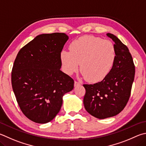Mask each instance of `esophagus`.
<instances>
[{"instance_id": "34e87169", "label": "esophagus", "mask_w": 146, "mask_h": 146, "mask_svg": "<svg viewBox=\"0 0 146 146\" xmlns=\"http://www.w3.org/2000/svg\"><path fill=\"white\" fill-rule=\"evenodd\" d=\"M81 84H82L81 82H79L77 81L75 82V87H77L78 86H79V85H81Z\"/></svg>"}]
</instances>
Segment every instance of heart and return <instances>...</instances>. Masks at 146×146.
I'll list each match as a JSON object with an SVG mask.
<instances>
[{
  "label": "heart",
  "mask_w": 146,
  "mask_h": 146,
  "mask_svg": "<svg viewBox=\"0 0 146 146\" xmlns=\"http://www.w3.org/2000/svg\"><path fill=\"white\" fill-rule=\"evenodd\" d=\"M114 44L109 40L86 36L73 41L70 51L60 54L62 69L68 75L77 71L80 63L82 76L89 82L102 80L110 72L115 60Z\"/></svg>",
  "instance_id": "obj_1"
}]
</instances>
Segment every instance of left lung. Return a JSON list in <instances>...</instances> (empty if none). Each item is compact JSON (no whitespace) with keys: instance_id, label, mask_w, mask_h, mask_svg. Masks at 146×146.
<instances>
[{"instance_id":"1","label":"left lung","mask_w":146,"mask_h":146,"mask_svg":"<svg viewBox=\"0 0 146 146\" xmlns=\"http://www.w3.org/2000/svg\"><path fill=\"white\" fill-rule=\"evenodd\" d=\"M107 36L114 43L115 60L108 75L94 84H84V105L87 112L98 119L117 115L125 107L130 96L135 77V66L131 55L117 37Z\"/></svg>"}]
</instances>
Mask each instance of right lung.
<instances>
[{
  "instance_id": "add662e5",
  "label": "right lung",
  "mask_w": 146,
  "mask_h": 146,
  "mask_svg": "<svg viewBox=\"0 0 146 146\" xmlns=\"http://www.w3.org/2000/svg\"><path fill=\"white\" fill-rule=\"evenodd\" d=\"M69 37L42 34L21 49L11 73L13 90L21 110L36 123L51 121L60 110L62 97L74 80L60 70V54Z\"/></svg>"
}]
</instances>
